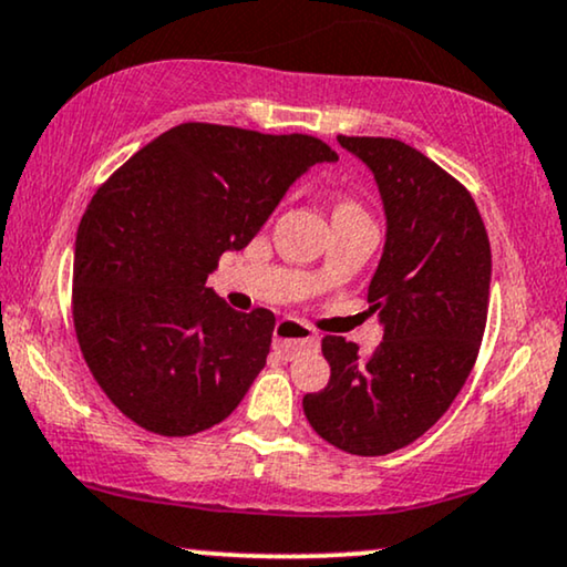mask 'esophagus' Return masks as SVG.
<instances>
[{"label": "esophagus", "instance_id": "1", "mask_svg": "<svg viewBox=\"0 0 567 567\" xmlns=\"http://www.w3.org/2000/svg\"><path fill=\"white\" fill-rule=\"evenodd\" d=\"M275 346L282 350L285 355L292 358L296 353H300V350L317 348L319 334L298 319H279L275 327Z\"/></svg>", "mask_w": 567, "mask_h": 567}]
</instances>
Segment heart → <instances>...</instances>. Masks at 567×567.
Segmentation results:
<instances>
[{
    "instance_id": "heart-1",
    "label": "heart",
    "mask_w": 567,
    "mask_h": 567,
    "mask_svg": "<svg viewBox=\"0 0 567 567\" xmlns=\"http://www.w3.org/2000/svg\"><path fill=\"white\" fill-rule=\"evenodd\" d=\"M334 212H361V206L353 204V200H340V204L334 206Z\"/></svg>"
}]
</instances>
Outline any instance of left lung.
<instances>
[{
  "label": "left lung",
  "instance_id": "1",
  "mask_svg": "<svg viewBox=\"0 0 567 567\" xmlns=\"http://www.w3.org/2000/svg\"><path fill=\"white\" fill-rule=\"evenodd\" d=\"M374 172L386 243L369 285L384 324L374 353L327 334L324 390L303 398L321 440L350 455H386L429 432L474 369L489 311L492 250L468 188L398 138L337 135Z\"/></svg>",
  "mask_w": 567,
  "mask_h": 567
}]
</instances>
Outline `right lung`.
<instances>
[{"instance_id":"add662e5","label":"right lung","mask_w":567,"mask_h":567,"mask_svg":"<svg viewBox=\"0 0 567 567\" xmlns=\"http://www.w3.org/2000/svg\"><path fill=\"white\" fill-rule=\"evenodd\" d=\"M337 154L313 135L183 123L99 185L78 225L73 324L120 413L159 436L206 432L264 369L275 313L204 288L298 175Z\"/></svg>"}]
</instances>
